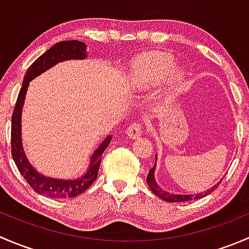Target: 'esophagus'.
<instances>
[{"mask_svg": "<svg viewBox=\"0 0 249 249\" xmlns=\"http://www.w3.org/2000/svg\"><path fill=\"white\" fill-rule=\"evenodd\" d=\"M143 134V126L139 123H135V124L130 125L126 130V135L130 139H137L141 135Z\"/></svg>", "mask_w": 249, "mask_h": 249, "instance_id": "34e87169", "label": "esophagus"}]
</instances>
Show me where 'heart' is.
I'll return each mask as SVG.
<instances>
[{
  "mask_svg": "<svg viewBox=\"0 0 249 249\" xmlns=\"http://www.w3.org/2000/svg\"><path fill=\"white\" fill-rule=\"evenodd\" d=\"M166 80V91L170 96L184 89L188 73L184 69L176 67L172 56L166 54H145L132 62L127 82L134 90L149 91Z\"/></svg>",
  "mask_w": 249,
  "mask_h": 249,
  "instance_id": "b5f03b06",
  "label": "heart"
}]
</instances>
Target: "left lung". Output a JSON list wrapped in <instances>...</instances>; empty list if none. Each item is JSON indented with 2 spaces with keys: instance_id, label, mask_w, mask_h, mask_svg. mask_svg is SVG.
Instances as JSON below:
<instances>
[{
  "instance_id": "8db88e82",
  "label": "left lung",
  "mask_w": 249,
  "mask_h": 249,
  "mask_svg": "<svg viewBox=\"0 0 249 249\" xmlns=\"http://www.w3.org/2000/svg\"><path fill=\"white\" fill-rule=\"evenodd\" d=\"M157 159H158V155L155 154V164H154V166L149 170V173H148V176H147V183H148V185H149L150 190H152V192L154 193L158 197H160V199L165 200V201H167V202H184V201H189V200L201 199V197L206 196V195L211 194V193H212L213 190H214L215 188H217L218 185L222 183V179H220L219 182L215 183L212 188L205 190L203 193H199V194H185L184 195V194H175V193H169V192H166V190L162 189V188H160L159 184L157 183V180H155Z\"/></svg>"
}]
</instances>
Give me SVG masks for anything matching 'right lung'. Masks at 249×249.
<instances>
[{"label":"right lung","instance_id":"right-lung-1","mask_svg":"<svg viewBox=\"0 0 249 249\" xmlns=\"http://www.w3.org/2000/svg\"><path fill=\"white\" fill-rule=\"evenodd\" d=\"M88 57L87 44L80 41H61L54 44L47 50L44 54L29 67L22 80L21 89H20L13 115H12V157L16 162L18 170L21 173L24 179L31 185L32 189L38 194L50 197V199H65V197H76L88 189L95 179L97 178L100 164H101L102 154L108 147L112 136H107L104 142L95 149L90 157L89 166L87 172L83 173L80 177L72 179H62L44 176L38 172L24 152L21 139V112L24 107L25 97H26L27 88L30 82L35 78L41 76L42 73L54 67L59 62L69 61V60H84Z\"/></svg>","mask_w":249,"mask_h":249}]
</instances>
